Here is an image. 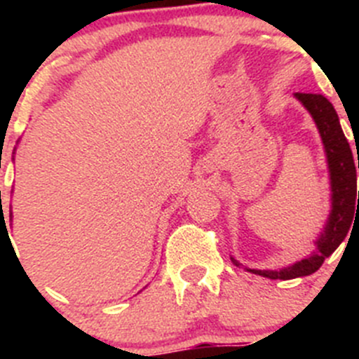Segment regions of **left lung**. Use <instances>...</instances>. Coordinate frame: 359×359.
Instances as JSON below:
<instances>
[{
    "mask_svg": "<svg viewBox=\"0 0 359 359\" xmlns=\"http://www.w3.org/2000/svg\"><path fill=\"white\" fill-rule=\"evenodd\" d=\"M293 97L306 107L320 132L328 163V173H330L332 210L323 231L314 241L316 248L306 259L297 260L292 266L274 271L245 267L248 273L259 274V276L269 278V280H293V278L309 276V274L316 273L325 259L330 257L337 247L346 240L347 231L354 222V213L359 212V191H356V163L359 168V156L358 161L356 158H353V151L344 135L334 106L320 93H293ZM356 196H358V205H355ZM231 260L234 266H243L234 257H231Z\"/></svg>",
    "mask_w": 359,
    "mask_h": 359,
    "instance_id": "obj_1",
    "label": "left lung"
}]
</instances>
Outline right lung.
<instances>
[{
    "instance_id": "right-lung-1",
    "label": "right lung",
    "mask_w": 359,
    "mask_h": 359,
    "mask_svg": "<svg viewBox=\"0 0 359 359\" xmlns=\"http://www.w3.org/2000/svg\"><path fill=\"white\" fill-rule=\"evenodd\" d=\"M15 154V153H13ZM10 220H12V210H10ZM5 222V217H3V212H1V219H0V224H3ZM5 227H6V224H5Z\"/></svg>"
}]
</instances>
